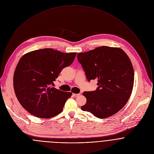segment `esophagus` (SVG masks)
<instances>
[{"mask_svg":"<svg viewBox=\"0 0 154 154\" xmlns=\"http://www.w3.org/2000/svg\"><path fill=\"white\" fill-rule=\"evenodd\" d=\"M80 95H81V94H73V95L75 97H79Z\"/></svg>","mask_w":154,"mask_h":154,"instance_id":"esophagus-1","label":"esophagus"}]
</instances>
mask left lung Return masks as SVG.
<instances>
[{
    "label": "left lung",
    "instance_id": "obj_1",
    "mask_svg": "<svg viewBox=\"0 0 154 154\" xmlns=\"http://www.w3.org/2000/svg\"><path fill=\"white\" fill-rule=\"evenodd\" d=\"M88 81L97 79L98 87L83 93L87 103L81 107L100 119L121 110L132 94L134 70L132 62L121 48L101 46L77 55Z\"/></svg>",
    "mask_w": 154,
    "mask_h": 154
}]
</instances>
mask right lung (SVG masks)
Instances as JSON below:
<instances>
[{"instance_id": "right-lung-1", "label": "right lung", "mask_w": 154, "mask_h": 154, "mask_svg": "<svg viewBox=\"0 0 154 154\" xmlns=\"http://www.w3.org/2000/svg\"><path fill=\"white\" fill-rule=\"evenodd\" d=\"M76 53H62L52 48L24 54L14 75L15 95L22 107L39 118H51L63 111L72 95L52 86L62 69L70 66Z\"/></svg>"}]
</instances>
